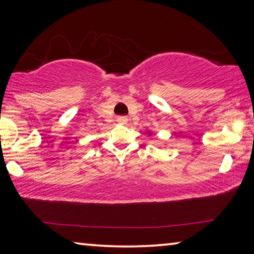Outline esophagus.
I'll return each mask as SVG.
<instances>
[{
  "mask_svg": "<svg viewBox=\"0 0 254 254\" xmlns=\"http://www.w3.org/2000/svg\"><path fill=\"white\" fill-rule=\"evenodd\" d=\"M118 123H119V124H122V126H124V124L127 123V118L124 117V115H121V117L118 118Z\"/></svg>",
  "mask_w": 254,
  "mask_h": 254,
  "instance_id": "1",
  "label": "esophagus"
}]
</instances>
